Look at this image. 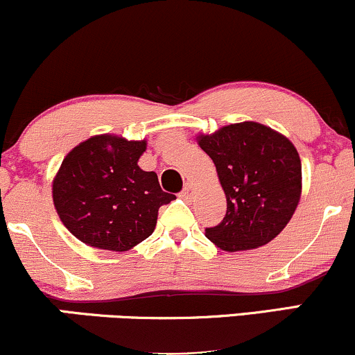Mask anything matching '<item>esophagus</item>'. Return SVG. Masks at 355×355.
I'll return each instance as SVG.
<instances>
[{"label": "esophagus", "instance_id": "esophagus-1", "mask_svg": "<svg viewBox=\"0 0 355 355\" xmlns=\"http://www.w3.org/2000/svg\"><path fill=\"white\" fill-rule=\"evenodd\" d=\"M193 195H195V187L193 185H185V189H183L182 191H180V197L183 198V200H191V198H193Z\"/></svg>", "mask_w": 355, "mask_h": 355}]
</instances>
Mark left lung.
I'll return each instance as SVG.
<instances>
[{
	"label": "left lung",
	"mask_w": 355,
	"mask_h": 355,
	"mask_svg": "<svg viewBox=\"0 0 355 355\" xmlns=\"http://www.w3.org/2000/svg\"><path fill=\"white\" fill-rule=\"evenodd\" d=\"M197 141L214 160L227 197L225 217L205 230L207 239L225 252L274 240L291 222L302 193V164L294 144L257 121L222 126Z\"/></svg>",
	"instance_id": "left-lung-1"
}]
</instances>
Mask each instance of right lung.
Here are the masks:
<instances>
[{"instance_id": "1", "label": "right lung", "mask_w": 355, "mask_h": 355, "mask_svg": "<svg viewBox=\"0 0 355 355\" xmlns=\"http://www.w3.org/2000/svg\"><path fill=\"white\" fill-rule=\"evenodd\" d=\"M145 140L95 135L76 145L53 178V203L76 239L101 250L126 252L153 234L158 209L175 195L138 160Z\"/></svg>"}]
</instances>
